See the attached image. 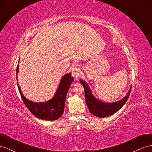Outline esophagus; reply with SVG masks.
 Instances as JSON below:
<instances>
[{"label": "esophagus", "instance_id": "obj_1", "mask_svg": "<svg viewBox=\"0 0 152 152\" xmlns=\"http://www.w3.org/2000/svg\"><path fill=\"white\" fill-rule=\"evenodd\" d=\"M80 75V72L79 71V70L76 67H74L72 69V76L75 78V80H77L78 77Z\"/></svg>", "mask_w": 152, "mask_h": 152}]
</instances>
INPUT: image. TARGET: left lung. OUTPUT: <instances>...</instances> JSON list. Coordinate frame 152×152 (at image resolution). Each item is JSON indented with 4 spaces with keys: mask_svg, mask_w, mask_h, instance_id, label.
<instances>
[{
    "mask_svg": "<svg viewBox=\"0 0 152 152\" xmlns=\"http://www.w3.org/2000/svg\"><path fill=\"white\" fill-rule=\"evenodd\" d=\"M80 82L83 85L85 91V96L86 104L88 108L89 112L95 116L99 118H105L115 114L124 105L128 98L131 92V87L128 92L126 96L119 102L114 103H104L96 99L92 94V92L88 84L82 80H80Z\"/></svg>",
    "mask_w": 152,
    "mask_h": 152,
    "instance_id": "1",
    "label": "left lung"
}]
</instances>
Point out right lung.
I'll return each mask as SVG.
<instances>
[{"label": "right lung", "mask_w": 152, "mask_h": 152, "mask_svg": "<svg viewBox=\"0 0 152 152\" xmlns=\"http://www.w3.org/2000/svg\"><path fill=\"white\" fill-rule=\"evenodd\" d=\"M19 60H20V58H19ZM18 63L16 71L17 77L18 72ZM73 81L74 79L71 74L69 73L65 75L62 77L56 93L52 99L45 102L35 103L28 99L23 95L20 90V87L18 85V79L17 77L18 91L26 107L31 112V114L37 117V118L48 121L56 120L63 114L66 96H67L69 87Z\"/></svg>", "instance_id": "obj_1"}]
</instances>
